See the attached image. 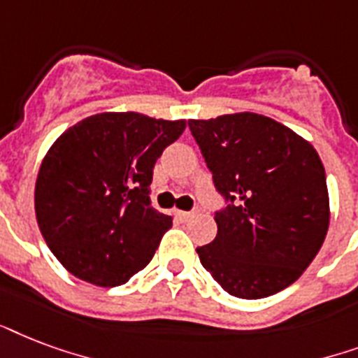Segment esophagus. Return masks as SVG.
Instances as JSON below:
<instances>
[{
    "instance_id": "esophagus-1",
    "label": "esophagus",
    "mask_w": 358,
    "mask_h": 358,
    "mask_svg": "<svg viewBox=\"0 0 358 358\" xmlns=\"http://www.w3.org/2000/svg\"><path fill=\"white\" fill-rule=\"evenodd\" d=\"M176 215L181 222H187V220H190L194 217V213H190V210H176Z\"/></svg>"
}]
</instances>
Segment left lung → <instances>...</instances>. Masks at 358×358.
Masks as SVG:
<instances>
[{"instance_id":"1","label":"left lung","mask_w":358,"mask_h":358,"mask_svg":"<svg viewBox=\"0 0 358 358\" xmlns=\"http://www.w3.org/2000/svg\"><path fill=\"white\" fill-rule=\"evenodd\" d=\"M215 187L229 205L199 262L224 292L263 299L282 292L317 256L329 229L325 168L312 143L252 112L190 119Z\"/></svg>"}]
</instances>
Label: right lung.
I'll use <instances>...</instances> for the list:
<instances>
[{
    "instance_id": "add662e5",
    "label": "right lung",
    "mask_w": 358,
    "mask_h": 358,
    "mask_svg": "<svg viewBox=\"0 0 358 358\" xmlns=\"http://www.w3.org/2000/svg\"><path fill=\"white\" fill-rule=\"evenodd\" d=\"M185 127V119L104 112L52 143L35 182V215L69 273L115 287L153 259L171 217L151 207L149 185L157 159Z\"/></svg>"
}]
</instances>
